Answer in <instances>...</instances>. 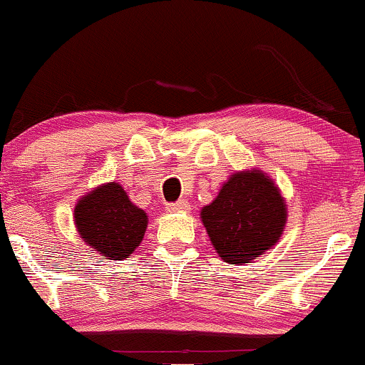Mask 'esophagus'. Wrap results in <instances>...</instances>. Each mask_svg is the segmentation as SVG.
<instances>
[{
	"label": "esophagus",
	"mask_w": 365,
	"mask_h": 365,
	"mask_svg": "<svg viewBox=\"0 0 365 365\" xmlns=\"http://www.w3.org/2000/svg\"><path fill=\"white\" fill-rule=\"evenodd\" d=\"M190 210V203L184 202V200H179V202L167 205V212H187Z\"/></svg>",
	"instance_id": "esophagus-1"
}]
</instances>
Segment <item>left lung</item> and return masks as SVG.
I'll use <instances>...</instances> for the list:
<instances>
[{
	"label": "left lung",
	"instance_id": "obj_1",
	"mask_svg": "<svg viewBox=\"0 0 365 365\" xmlns=\"http://www.w3.org/2000/svg\"><path fill=\"white\" fill-rule=\"evenodd\" d=\"M217 255L245 265L271 250L284 232L288 205L271 175L259 169L229 175L219 195L200 212Z\"/></svg>",
	"mask_w": 365,
	"mask_h": 365
}]
</instances>
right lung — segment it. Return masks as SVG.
Wrapping results in <instances>:
<instances>
[{"label":"right lung","instance_id":"obj_1","mask_svg":"<svg viewBox=\"0 0 365 365\" xmlns=\"http://www.w3.org/2000/svg\"><path fill=\"white\" fill-rule=\"evenodd\" d=\"M81 240L108 260H124L141 245L148 215L130 202L118 182H105L81 196L73 207Z\"/></svg>","mask_w":365,"mask_h":365}]
</instances>
